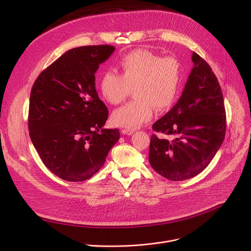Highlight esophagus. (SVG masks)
Returning a JSON list of instances; mask_svg holds the SVG:
<instances>
[{"instance_id": "esophagus-1", "label": "esophagus", "mask_w": 251, "mask_h": 251, "mask_svg": "<svg viewBox=\"0 0 251 251\" xmlns=\"http://www.w3.org/2000/svg\"><path fill=\"white\" fill-rule=\"evenodd\" d=\"M121 132H122V134H124V135L130 136V135H132L135 131H134V130H131V129H123Z\"/></svg>"}]
</instances>
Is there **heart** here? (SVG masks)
<instances>
[{"mask_svg": "<svg viewBox=\"0 0 251 251\" xmlns=\"http://www.w3.org/2000/svg\"><path fill=\"white\" fill-rule=\"evenodd\" d=\"M118 69L120 75L104 72L100 75L101 97L110 104H118L134 88L136 100L113 111L114 125L135 129L151 120L155 107L168 109L176 99L181 79V65L176 58L136 50L119 59Z\"/></svg>", "mask_w": 251, "mask_h": 251, "instance_id": "obj_1", "label": "heart"}]
</instances>
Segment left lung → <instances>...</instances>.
<instances>
[{"label":"left lung","mask_w":251,"mask_h":251,"mask_svg":"<svg viewBox=\"0 0 251 251\" xmlns=\"http://www.w3.org/2000/svg\"><path fill=\"white\" fill-rule=\"evenodd\" d=\"M194 67L181 97L152 129L174 136L173 141L151 136L150 163L162 176L185 180L203 171L221 147L226 112L221 87L209 65L192 53Z\"/></svg>","instance_id":"1"}]
</instances>
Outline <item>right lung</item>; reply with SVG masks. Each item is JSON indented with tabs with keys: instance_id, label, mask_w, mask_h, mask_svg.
I'll return each mask as SVG.
<instances>
[{
	"instance_id": "obj_1",
	"label": "right lung",
	"mask_w": 251,
	"mask_h": 251,
	"mask_svg": "<svg viewBox=\"0 0 251 251\" xmlns=\"http://www.w3.org/2000/svg\"><path fill=\"white\" fill-rule=\"evenodd\" d=\"M114 47L70 50L36 79L29 104L31 141L58 177L83 181L93 176L119 140L118 129H102L108 110L99 99L95 73Z\"/></svg>"
}]
</instances>
